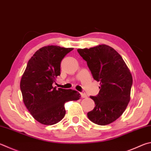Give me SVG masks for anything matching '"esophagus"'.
I'll return each mask as SVG.
<instances>
[{"label":"esophagus","mask_w":151,"mask_h":151,"mask_svg":"<svg viewBox=\"0 0 151 151\" xmlns=\"http://www.w3.org/2000/svg\"><path fill=\"white\" fill-rule=\"evenodd\" d=\"M81 96H82V98H87V95L86 94V93H85V92H81Z\"/></svg>","instance_id":"esophagus-1"}]
</instances>
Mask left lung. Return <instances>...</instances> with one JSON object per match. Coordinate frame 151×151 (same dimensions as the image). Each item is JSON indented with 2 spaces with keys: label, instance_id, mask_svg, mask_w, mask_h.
<instances>
[{
  "label": "left lung",
  "instance_id": "obj_1",
  "mask_svg": "<svg viewBox=\"0 0 151 151\" xmlns=\"http://www.w3.org/2000/svg\"><path fill=\"white\" fill-rule=\"evenodd\" d=\"M77 51L100 85L98 96H90L96 106L87 116L96 124L108 125L122 116L129 102L132 75L122 56L110 46L101 44Z\"/></svg>",
  "mask_w": 151,
  "mask_h": 151
}]
</instances>
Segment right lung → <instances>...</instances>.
Segmentation results:
<instances>
[{
  "mask_svg": "<svg viewBox=\"0 0 151 151\" xmlns=\"http://www.w3.org/2000/svg\"><path fill=\"white\" fill-rule=\"evenodd\" d=\"M73 48L44 46L29 60L22 76L20 89L23 102L33 117L40 123L51 125L66 114L65 104L76 101L81 94L76 90L53 87L61 74V62Z\"/></svg>",
  "mask_w": 151,
  "mask_h": 151,
  "instance_id": "1",
  "label": "right lung"
}]
</instances>
